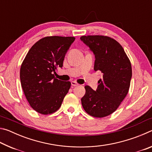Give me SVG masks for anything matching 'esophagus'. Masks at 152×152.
<instances>
[{"mask_svg":"<svg viewBox=\"0 0 152 152\" xmlns=\"http://www.w3.org/2000/svg\"><path fill=\"white\" fill-rule=\"evenodd\" d=\"M71 84H72V86H78V84L76 82H75V81H72L71 82Z\"/></svg>","mask_w":152,"mask_h":152,"instance_id":"1","label":"esophagus"}]
</instances>
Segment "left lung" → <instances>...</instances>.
<instances>
[{
    "instance_id": "obj_1",
    "label": "left lung",
    "mask_w": 152,
    "mask_h": 152,
    "mask_svg": "<svg viewBox=\"0 0 152 152\" xmlns=\"http://www.w3.org/2000/svg\"><path fill=\"white\" fill-rule=\"evenodd\" d=\"M80 39L95 56L94 71H101L96 91L84 86L82 105L88 115L102 118L109 116L119 107L129 92L132 76V64L119 42L104 35L82 36Z\"/></svg>"
}]
</instances>
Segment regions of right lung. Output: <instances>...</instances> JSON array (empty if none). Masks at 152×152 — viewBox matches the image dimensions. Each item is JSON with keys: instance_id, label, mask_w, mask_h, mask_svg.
I'll use <instances>...</instances> for the list:
<instances>
[{"instance_id": "right-lung-1", "label": "right lung", "mask_w": 152, "mask_h": 152, "mask_svg": "<svg viewBox=\"0 0 152 152\" xmlns=\"http://www.w3.org/2000/svg\"><path fill=\"white\" fill-rule=\"evenodd\" d=\"M74 40V37H43L31 48L23 61L20 69L23 91L30 106L40 114L57 111L70 88V82L56 78L54 74L63 66Z\"/></svg>"}]
</instances>
